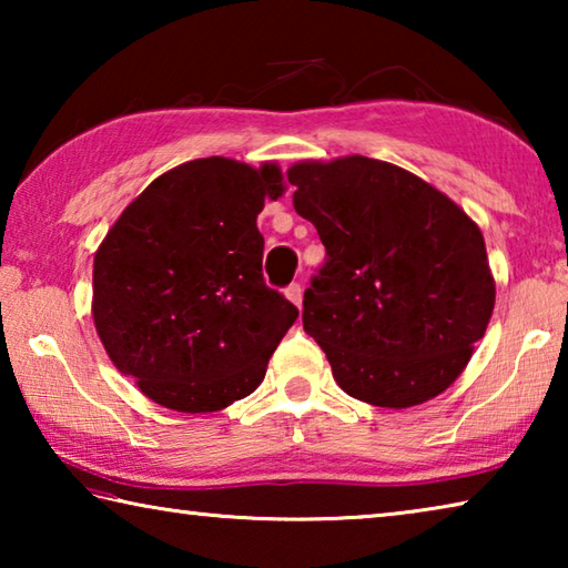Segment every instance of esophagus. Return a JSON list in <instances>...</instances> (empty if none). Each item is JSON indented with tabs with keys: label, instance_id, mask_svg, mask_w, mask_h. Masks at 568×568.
I'll use <instances>...</instances> for the list:
<instances>
[{
	"label": "esophagus",
	"instance_id": "34e87169",
	"mask_svg": "<svg viewBox=\"0 0 568 568\" xmlns=\"http://www.w3.org/2000/svg\"><path fill=\"white\" fill-rule=\"evenodd\" d=\"M285 295H287V301H291L293 305H297L301 307L303 305V285L301 283H291L285 287Z\"/></svg>",
	"mask_w": 568,
	"mask_h": 568
}]
</instances>
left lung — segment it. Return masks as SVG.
<instances>
[{
    "label": "left lung",
    "instance_id": "1",
    "mask_svg": "<svg viewBox=\"0 0 568 568\" xmlns=\"http://www.w3.org/2000/svg\"><path fill=\"white\" fill-rule=\"evenodd\" d=\"M295 213L325 263L303 328L348 396L410 408L444 393L491 321L496 285L478 225L444 192L363 155L287 170Z\"/></svg>",
    "mask_w": 568,
    "mask_h": 568
}]
</instances>
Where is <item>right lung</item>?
<instances>
[{"label":"right lung","instance_id":"1","mask_svg":"<svg viewBox=\"0 0 568 568\" xmlns=\"http://www.w3.org/2000/svg\"><path fill=\"white\" fill-rule=\"evenodd\" d=\"M283 190L273 162H185L150 182L94 253V328L160 406L223 410L263 383L297 318L263 281L257 215Z\"/></svg>","mask_w":568,"mask_h":568}]
</instances>
